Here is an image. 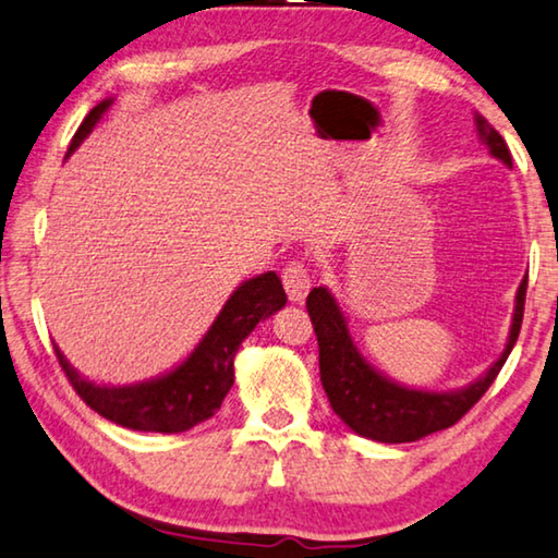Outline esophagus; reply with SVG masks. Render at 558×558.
Listing matches in <instances>:
<instances>
[{"label": "esophagus", "instance_id": "34e87169", "mask_svg": "<svg viewBox=\"0 0 558 558\" xmlns=\"http://www.w3.org/2000/svg\"><path fill=\"white\" fill-rule=\"evenodd\" d=\"M282 286H286V293L288 298L293 300V303H303L307 290L313 286V278H311V270H307V265L303 260H290L286 268H282Z\"/></svg>", "mask_w": 558, "mask_h": 558}]
</instances>
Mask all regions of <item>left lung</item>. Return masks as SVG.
Here are the masks:
<instances>
[{"label":"left lung","mask_w":558,"mask_h":558,"mask_svg":"<svg viewBox=\"0 0 558 558\" xmlns=\"http://www.w3.org/2000/svg\"><path fill=\"white\" fill-rule=\"evenodd\" d=\"M474 126L476 136L489 148V154L499 158L501 163L511 166V154L499 136V131L482 113H474ZM524 300L526 278L521 280L517 290L509 340L499 360L466 387L449 392H432L404 387L369 365L357 350L355 340H352L338 300L332 298L327 288H313L305 305L317 335V348H320V383L335 414L355 435L385 441V445L417 441L432 435V432L452 427L454 422L462 420L482 400V395L497 379L499 369L504 367V362H507L519 338L521 317H524Z\"/></svg>","instance_id":"8db88e82"}]
</instances>
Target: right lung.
Wrapping results in <instances>:
<instances>
[{"label":"right lung","instance_id":"add662e5","mask_svg":"<svg viewBox=\"0 0 558 558\" xmlns=\"http://www.w3.org/2000/svg\"><path fill=\"white\" fill-rule=\"evenodd\" d=\"M111 104L113 99H106L88 111L72 138L66 158L82 146V141L92 134V129L109 111ZM286 303L288 295L272 270L241 282L233 295L226 300L223 311L218 313L203 340L179 367L136 385L113 387L88 383L69 365L57 344L54 350L76 395L101 417L126 429L179 435V432L214 417L216 410H220V402L233 387V360L241 342L255 330V325L278 313Z\"/></svg>","mask_w":558,"mask_h":558}]
</instances>
